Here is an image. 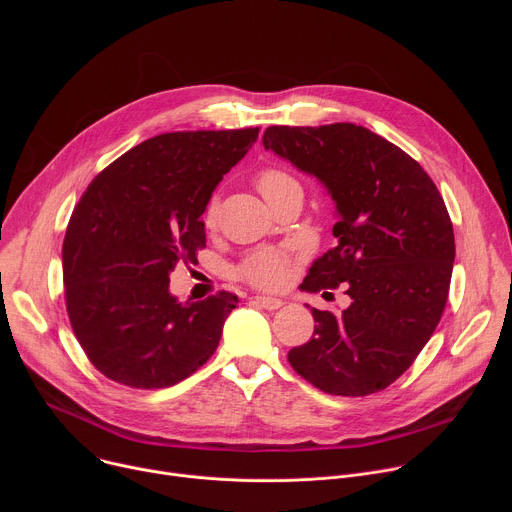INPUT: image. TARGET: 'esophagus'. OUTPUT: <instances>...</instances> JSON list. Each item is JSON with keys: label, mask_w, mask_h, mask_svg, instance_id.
<instances>
[{"label": "esophagus", "mask_w": 512, "mask_h": 512, "mask_svg": "<svg viewBox=\"0 0 512 512\" xmlns=\"http://www.w3.org/2000/svg\"><path fill=\"white\" fill-rule=\"evenodd\" d=\"M255 300V304H259L261 308H265V310H279L281 306H283V300H279V298H269V296H255L253 298Z\"/></svg>", "instance_id": "34e87169"}]
</instances>
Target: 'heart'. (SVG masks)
Here are the masks:
<instances>
[{"mask_svg": "<svg viewBox=\"0 0 512 512\" xmlns=\"http://www.w3.org/2000/svg\"><path fill=\"white\" fill-rule=\"evenodd\" d=\"M289 184H296V180L277 168H267L257 176V188L263 194V198L271 196L273 192H277ZM214 218H216V204L210 202L204 212V223L214 225ZM239 273L243 279H247L249 283H253L257 287L273 289L285 281L287 263L281 253L271 251V249H261L243 261Z\"/></svg>", "mask_w": 512, "mask_h": 512, "instance_id": "heart-1", "label": "heart"}]
</instances>
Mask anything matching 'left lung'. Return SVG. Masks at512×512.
<instances>
[{
    "label": "left lung",
    "instance_id": "left-lung-1",
    "mask_svg": "<svg viewBox=\"0 0 512 512\" xmlns=\"http://www.w3.org/2000/svg\"><path fill=\"white\" fill-rule=\"evenodd\" d=\"M263 145L318 178L336 204L338 243L302 289L342 285L350 296L340 314L312 308V340L289 350V364L330 395L383 391L411 367L448 302L456 245L444 198L411 156L354 123L273 125Z\"/></svg>",
    "mask_w": 512,
    "mask_h": 512
}]
</instances>
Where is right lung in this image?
<instances>
[{
	"label": "right lung",
	"mask_w": 512,
	"mask_h": 512,
	"mask_svg": "<svg viewBox=\"0 0 512 512\" xmlns=\"http://www.w3.org/2000/svg\"><path fill=\"white\" fill-rule=\"evenodd\" d=\"M259 127L176 131L143 141L87 188L62 245L70 326L95 369L135 389L172 387L214 354L239 298L180 304L178 261L206 245L200 216Z\"/></svg>",
	"instance_id": "obj_1"
}]
</instances>
